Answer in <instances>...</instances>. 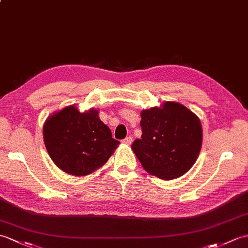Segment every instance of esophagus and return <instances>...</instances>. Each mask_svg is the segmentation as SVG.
Instances as JSON below:
<instances>
[{"instance_id":"34e87169","label":"esophagus","mask_w":248,"mask_h":248,"mask_svg":"<svg viewBox=\"0 0 248 248\" xmlns=\"http://www.w3.org/2000/svg\"><path fill=\"white\" fill-rule=\"evenodd\" d=\"M123 142L124 143V145H131V143H132V137L131 136L125 137L124 140H123Z\"/></svg>"}]
</instances>
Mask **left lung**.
Segmentation results:
<instances>
[{
	"instance_id": "left-lung-1",
	"label": "left lung",
	"mask_w": 248,
	"mask_h": 248,
	"mask_svg": "<svg viewBox=\"0 0 248 248\" xmlns=\"http://www.w3.org/2000/svg\"><path fill=\"white\" fill-rule=\"evenodd\" d=\"M140 140L132 150L149 174L174 180L188 172L202 148L203 130L199 117L185 106L165 101L140 113Z\"/></svg>"
}]
</instances>
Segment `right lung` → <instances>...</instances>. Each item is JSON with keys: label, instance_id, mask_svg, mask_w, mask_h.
Returning a JSON list of instances; mask_svg holds the SVG:
<instances>
[{"label": "right lung", "instance_id": "obj_1", "mask_svg": "<svg viewBox=\"0 0 248 248\" xmlns=\"http://www.w3.org/2000/svg\"><path fill=\"white\" fill-rule=\"evenodd\" d=\"M43 140L54 164L75 176H85L99 169L120 143L100 120L99 111L80 112L74 105L47 117Z\"/></svg>", "mask_w": 248, "mask_h": 248}]
</instances>
